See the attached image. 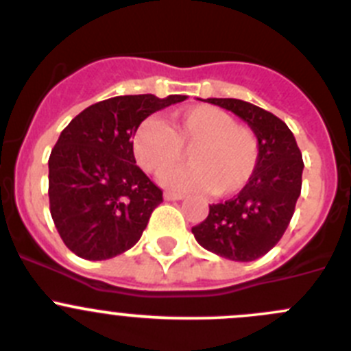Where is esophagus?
I'll return each mask as SVG.
<instances>
[{
    "label": "esophagus",
    "instance_id": "obj_1",
    "mask_svg": "<svg viewBox=\"0 0 351 351\" xmlns=\"http://www.w3.org/2000/svg\"><path fill=\"white\" fill-rule=\"evenodd\" d=\"M163 198H165V200H181V198H184V195L176 193V191H165Z\"/></svg>",
    "mask_w": 351,
    "mask_h": 351
}]
</instances>
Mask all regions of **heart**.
Listing matches in <instances>:
<instances>
[{
    "mask_svg": "<svg viewBox=\"0 0 351 351\" xmlns=\"http://www.w3.org/2000/svg\"><path fill=\"white\" fill-rule=\"evenodd\" d=\"M191 151L192 167L169 173ZM138 165L178 190H204L226 197L241 191L258 165L260 144L255 132L237 125L228 112L213 105H195L170 116L169 123L147 117L133 133Z\"/></svg>",
    "mask_w": 351,
    "mask_h": 351,
    "instance_id": "b5f03b06",
    "label": "heart"
}]
</instances>
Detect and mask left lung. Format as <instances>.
Segmentation results:
<instances>
[{
	"mask_svg": "<svg viewBox=\"0 0 351 351\" xmlns=\"http://www.w3.org/2000/svg\"><path fill=\"white\" fill-rule=\"evenodd\" d=\"M246 121L260 144L258 165L237 197L209 206L193 226L197 243L235 262H251L280 243L295 210L304 161L293 133L274 114L235 98H207Z\"/></svg>",
	"mask_w": 351,
	"mask_h": 351,
	"instance_id": "8db88e82",
	"label": "left lung"
}]
</instances>
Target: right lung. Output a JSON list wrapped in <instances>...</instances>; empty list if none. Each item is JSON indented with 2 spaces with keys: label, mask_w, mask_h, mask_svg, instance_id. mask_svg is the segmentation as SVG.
<instances>
[{
  "label": "right lung",
  "mask_w": 351,
  "mask_h": 351,
  "mask_svg": "<svg viewBox=\"0 0 351 351\" xmlns=\"http://www.w3.org/2000/svg\"><path fill=\"white\" fill-rule=\"evenodd\" d=\"M186 96H114L84 108L49 158L51 216L77 256L107 260L138 243L163 193L137 167L133 133L145 117Z\"/></svg>",
  "instance_id": "add662e5"
}]
</instances>
